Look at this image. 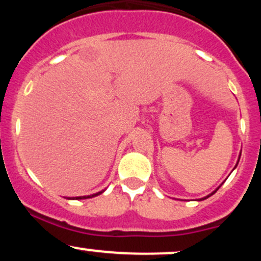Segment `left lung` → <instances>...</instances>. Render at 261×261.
<instances>
[{"label":"left lung","mask_w":261,"mask_h":261,"mask_svg":"<svg viewBox=\"0 0 261 261\" xmlns=\"http://www.w3.org/2000/svg\"><path fill=\"white\" fill-rule=\"evenodd\" d=\"M239 160H241V153H239V157H238V161H237V164H236V167L238 166V162H239ZM236 167H234V168H236ZM221 185H222V184H221ZM221 185H220V187H221ZM220 187H218V188L216 189V190H214V191H212L211 194H208L207 196H205V197H202V199H200V201H201V200H205V199H207V197H210V196H211V195H214V194L216 193V191L218 190V189H220Z\"/></svg>","instance_id":"left-lung-1"}]
</instances>
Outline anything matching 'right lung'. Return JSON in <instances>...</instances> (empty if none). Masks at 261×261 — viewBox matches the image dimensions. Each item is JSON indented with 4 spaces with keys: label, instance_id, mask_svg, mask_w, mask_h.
<instances>
[{
    "label": "right lung",
    "instance_id": "obj_1",
    "mask_svg": "<svg viewBox=\"0 0 261 261\" xmlns=\"http://www.w3.org/2000/svg\"><path fill=\"white\" fill-rule=\"evenodd\" d=\"M104 191H106V189H104V190H101V191H98V193H95V194H92V195H87V196H76V197H67L68 200H83V199H91V197H94V196H98V195H100L101 193H104Z\"/></svg>",
    "mask_w": 261,
    "mask_h": 261
}]
</instances>
